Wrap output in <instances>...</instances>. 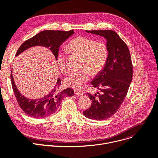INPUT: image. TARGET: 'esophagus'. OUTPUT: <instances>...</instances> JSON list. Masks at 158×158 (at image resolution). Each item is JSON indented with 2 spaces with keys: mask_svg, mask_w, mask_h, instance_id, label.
<instances>
[{
  "mask_svg": "<svg viewBox=\"0 0 158 158\" xmlns=\"http://www.w3.org/2000/svg\"><path fill=\"white\" fill-rule=\"evenodd\" d=\"M74 92H75V94H76V95L81 96V95H84V92H82L81 90L76 89V90H74Z\"/></svg>",
  "mask_w": 158,
  "mask_h": 158,
  "instance_id": "1",
  "label": "esophagus"
}]
</instances>
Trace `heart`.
I'll list each match as a JSON object with an SVG mask.
<instances>
[{
    "label": "heart",
    "mask_w": 158,
    "mask_h": 158,
    "mask_svg": "<svg viewBox=\"0 0 158 158\" xmlns=\"http://www.w3.org/2000/svg\"><path fill=\"white\" fill-rule=\"evenodd\" d=\"M67 48L72 53L82 56L79 71L71 72L64 80L66 86L79 89L89 79L90 73L94 76L100 73L106 63L107 48L103 42H96L89 38L79 36L72 40ZM57 63L62 72L66 70V53L63 51L57 54Z\"/></svg>",
    "instance_id": "obj_1"
}]
</instances>
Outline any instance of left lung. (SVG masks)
<instances>
[{
  "instance_id": "8db88e82",
  "label": "left lung",
  "mask_w": 158,
  "mask_h": 158,
  "mask_svg": "<svg viewBox=\"0 0 158 158\" xmlns=\"http://www.w3.org/2000/svg\"><path fill=\"white\" fill-rule=\"evenodd\" d=\"M106 40L107 61L103 69L91 82L101 94H87L92 101L83 114L89 119L103 120L110 118L120 108L132 79V64L129 50L117 32L111 30L86 31Z\"/></svg>"
}]
</instances>
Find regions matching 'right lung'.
I'll use <instances>...</instances> for the list:
<instances>
[{"mask_svg": "<svg viewBox=\"0 0 158 158\" xmlns=\"http://www.w3.org/2000/svg\"><path fill=\"white\" fill-rule=\"evenodd\" d=\"M73 33V30L69 31L45 30L41 31L23 42L18 49L16 56L30 47L41 46L48 48L57 60L60 47ZM11 81L14 94L20 108L29 117L35 118H43L54 114L59 108L64 97H71L74 95L73 90L71 88H66L63 91L60 90L61 79L58 78L56 85L47 95L38 99H30L22 95L16 88L12 75V70Z\"/></svg>", "mask_w": 158, "mask_h": 158, "instance_id": "1", "label": "right lung"}]
</instances>
